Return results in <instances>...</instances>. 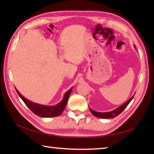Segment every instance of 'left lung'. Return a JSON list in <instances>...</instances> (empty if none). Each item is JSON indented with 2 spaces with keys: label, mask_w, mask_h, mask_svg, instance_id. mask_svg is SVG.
Listing matches in <instances>:
<instances>
[{
  "label": "left lung",
  "mask_w": 154,
  "mask_h": 154,
  "mask_svg": "<svg viewBox=\"0 0 154 154\" xmlns=\"http://www.w3.org/2000/svg\"><path fill=\"white\" fill-rule=\"evenodd\" d=\"M134 48H136V46L134 45ZM134 96H132L130 99H129L125 103H124L122 105L120 106L119 107L116 108V109H114L112 111H110V112H97V111L93 110L91 108L89 107V109L91 110V113H92L94 116H96L97 118H100V119H113V118L117 116L118 115L122 112L124 110V109L128 105V104L130 103L133 98Z\"/></svg>",
  "instance_id": "1"
}]
</instances>
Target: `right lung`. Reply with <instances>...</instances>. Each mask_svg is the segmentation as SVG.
I'll list each match as a JSON object with an SVG mask.
<instances>
[{"instance_id":"right-lung-1","label":"right lung","mask_w":154,"mask_h":154,"mask_svg":"<svg viewBox=\"0 0 154 154\" xmlns=\"http://www.w3.org/2000/svg\"><path fill=\"white\" fill-rule=\"evenodd\" d=\"M72 89H73V87H71L69 90L67 91V92H65L63 99H62L57 104L54 106L43 105V104L34 103L31 100H29L28 99H26L24 96H22V94L19 93V91L16 89V91L19 97L21 98L23 101H24L26 105L35 114H36L38 116L43 118H51L60 116V114L63 112L64 109H65V107H66L69 97V95L71 93Z\"/></svg>"}]
</instances>
